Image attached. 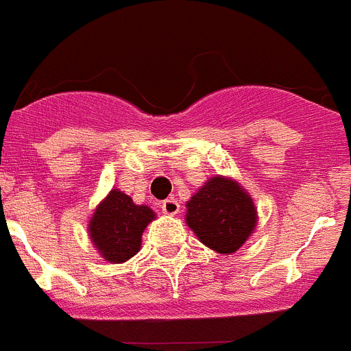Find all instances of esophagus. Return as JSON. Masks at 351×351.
<instances>
[{"mask_svg":"<svg viewBox=\"0 0 351 351\" xmlns=\"http://www.w3.org/2000/svg\"><path fill=\"white\" fill-rule=\"evenodd\" d=\"M179 202H178V198H167V200H163L161 202V210H163V214H169V216H173V214H178L179 213Z\"/></svg>","mask_w":351,"mask_h":351,"instance_id":"obj_1","label":"esophagus"}]
</instances>
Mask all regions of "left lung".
Returning <instances> with one entry per match:
<instances>
[{"instance_id":"left-lung-1","label":"left lung","mask_w":351,"mask_h":351,"mask_svg":"<svg viewBox=\"0 0 351 351\" xmlns=\"http://www.w3.org/2000/svg\"><path fill=\"white\" fill-rule=\"evenodd\" d=\"M186 223L200 243L221 255L235 253L256 226L253 198L230 178L216 176L186 204Z\"/></svg>"}]
</instances>
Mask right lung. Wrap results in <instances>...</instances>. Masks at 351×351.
Listing matches in <instances>:
<instances>
[{
    "label": "right lung",
    "instance_id": "obj_1",
    "mask_svg": "<svg viewBox=\"0 0 351 351\" xmlns=\"http://www.w3.org/2000/svg\"><path fill=\"white\" fill-rule=\"evenodd\" d=\"M154 218L151 207L137 206L132 197L112 190L89 219V237L107 262L123 263L137 255L145 226Z\"/></svg>",
    "mask_w": 351,
    "mask_h": 351
}]
</instances>
